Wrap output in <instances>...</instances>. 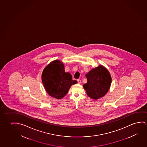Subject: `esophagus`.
Instances as JSON below:
<instances>
[{
	"label": "esophagus",
	"mask_w": 147,
	"mask_h": 147,
	"mask_svg": "<svg viewBox=\"0 0 147 147\" xmlns=\"http://www.w3.org/2000/svg\"><path fill=\"white\" fill-rule=\"evenodd\" d=\"M77 82H78V84H81V80L80 79H78L77 80Z\"/></svg>",
	"instance_id": "esophagus-1"
}]
</instances>
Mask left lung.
<instances>
[{"mask_svg":"<svg viewBox=\"0 0 147 147\" xmlns=\"http://www.w3.org/2000/svg\"><path fill=\"white\" fill-rule=\"evenodd\" d=\"M86 77L88 82L84 84V88L92 99L97 100L103 97L111 88V74L103 65H99L90 70Z\"/></svg>","mask_w":147,"mask_h":147,"instance_id":"left-lung-1","label":"left lung"}]
</instances>
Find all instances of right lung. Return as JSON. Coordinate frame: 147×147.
<instances>
[{
	"mask_svg": "<svg viewBox=\"0 0 147 147\" xmlns=\"http://www.w3.org/2000/svg\"><path fill=\"white\" fill-rule=\"evenodd\" d=\"M42 81L48 94L57 99L64 97L70 87L77 83L70 73L65 72L63 63L59 60L51 61L44 68Z\"/></svg>",
	"mask_w": 147,
	"mask_h": 147,
	"instance_id": "add662e5",
	"label": "right lung"
}]
</instances>
